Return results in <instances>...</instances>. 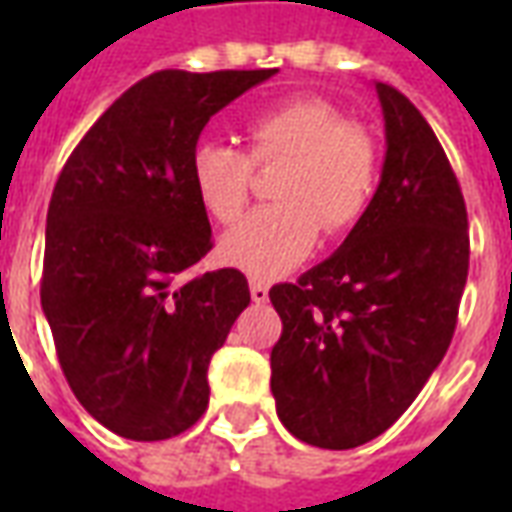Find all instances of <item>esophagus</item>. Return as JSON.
Returning <instances> with one entry per match:
<instances>
[{"instance_id": "obj_1", "label": "esophagus", "mask_w": 512, "mask_h": 512, "mask_svg": "<svg viewBox=\"0 0 512 512\" xmlns=\"http://www.w3.org/2000/svg\"><path fill=\"white\" fill-rule=\"evenodd\" d=\"M249 293H252L255 304H266L268 301V285L260 282V279H249Z\"/></svg>"}]
</instances>
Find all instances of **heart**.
<instances>
[{
  "label": "heart",
  "instance_id": "1",
  "mask_svg": "<svg viewBox=\"0 0 512 512\" xmlns=\"http://www.w3.org/2000/svg\"><path fill=\"white\" fill-rule=\"evenodd\" d=\"M246 153L202 139L191 147L189 180L202 211L219 224L235 222L252 194V167L282 169L271 194L277 205L257 208L219 244L224 263L249 277L288 274L312 255L321 227L351 230L370 208L378 186V142L365 126L321 98H290L249 117Z\"/></svg>",
  "mask_w": 512,
  "mask_h": 512
}]
</instances>
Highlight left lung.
Masks as SVG:
<instances>
[{"instance_id":"1","label":"left lung","mask_w":512,"mask_h":512,"mask_svg":"<svg viewBox=\"0 0 512 512\" xmlns=\"http://www.w3.org/2000/svg\"><path fill=\"white\" fill-rule=\"evenodd\" d=\"M386 156L367 213L323 263L268 290L282 318L271 392L312 447L351 450L392 428L450 348L469 274L461 186L419 109L376 84Z\"/></svg>"}]
</instances>
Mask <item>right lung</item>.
<instances>
[{
    "label": "right lung",
    "mask_w": 512,
    "mask_h": 512,
    "mask_svg": "<svg viewBox=\"0 0 512 512\" xmlns=\"http://www.w3.org/2000/svg\"><path fill=\"white\" fill-rule=\"evenodd\" d=\"M274 73H150L57 178L40 304L76 400L123 439H172L208 408V365L249 285L238 268L183 279L213 246L189 156L219 109Z\"/></svg>",
    "instance_id": "right-lung-1"
}]
</instances>
